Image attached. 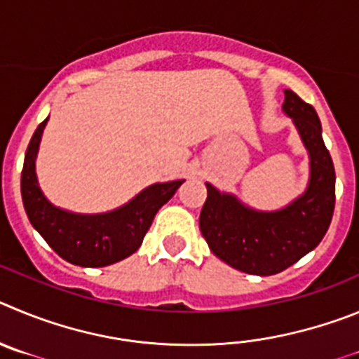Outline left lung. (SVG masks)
<instances>
[{
  "label": "left lung",
  "instance_id": "obj_1",
  "mask_svg": "<svg viewBox=\"0 0 359 359\" xmlns=\"http://www.w3.org/2000/svg\"><path fill=\"white\" fill-rule=\"evenodd\" d=\"M284 112L292 116L311 157L308 191L290 208L257 212L208 184L200 231L215 256L240 272L273 276L311 252L327 232L334 212V166L322 140L315 109L293 91H284Z\"/></svg>",
  "mask_w": 359,
  "mask_h": 359
}]
</instances>
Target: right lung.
Segmentation results:
<instances>
[{
    "mask_svg": "<svg viewBox=\"0 0 359 359\" xmlns=\"http://www.w3.org/2000/svg\"><path fill=\"white\" fill-rule=\"evenodd\" d=\"M46 121L48 118L35 128L21 172L22 203L32 225L71 264L98 268L125 259L140 248L154 216L184 180L154 184L127 205L105 215H73L53 208L39 189L35 177V154Z\"/></svg>",
    "mask_w": 359,
    "mask_h": 359,
    "instance_id": "1",
    "label": "right lung"
}]
</instances>
